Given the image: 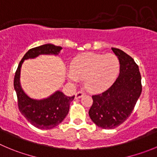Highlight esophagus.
I'll return each mask as SVG.
<instances>
[{
    "label": "esophagus",
    "instance_id": "obj_1",
    "mask_svg": "<svg viewBox=\"0 0 157 157\" xmlns=\"http://www.w3.org/2000/svg\"><path fill=\"white\" fill-rule=\"evenodd\" d=\"M83 92L82 91V90H79V91H77V93H76L75 94V98L76 99H78V98H80L82 96H83Z\"/></svg>",
    "mask_w": 157,
    "mask_h": 157
}]
</instances>
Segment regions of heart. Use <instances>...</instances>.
<instances>
[{"label": "heart", "instance_id": "heart-1", "mask_svg": "<svg viewBox=\"0 0 157 157\" xmlns=\"http://www.w3.org/2000/svg\"><path fill=\"white\" fill-rule=\"evenodd\" d=\"M119 70V60L114 54L87 52L74 59L67 75L73 83H77L78 79L84 80L90 91L101 92L112 85Z\"/></svg>", "mask_w": 157, "mask_h": 157}]
</instances>
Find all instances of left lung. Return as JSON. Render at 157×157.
<instances>
[{
    "mask_svg": "<svg viewBox=\"0 0 157 157\" xmlns=\"http://www.w3.org/2000/svg\"><path fill=\"white\" fill-rule=\"evenodd\" d=\"M112 49L119 60V75L108 90L92 96L89 110L93 122L105 129L116 128L130 116L142 92L138 65L121 49Z\"/></svg>",
    "mask_w": 157,
    "mask_h": 157,
    "instance_id": "1",
    "label": "left lung"
}]
</instances>
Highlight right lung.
<instances>
[{
    "mask_svg": "<svg viewBox=\"0 0 157 157\" xmlns=\"http://www.w3.org/2000/svg\"><path fill=\"white\" fill-rule=\"evenodd\" d=\"M62 47L52 44H45L29 49L19 63L14 75V87L19 111L32 125L40 129H51L62 122L68 114L70 102L74 100V96L67 97L63 92L57 90L47 98L42 100L31 98L21 87L20 70L25 59H34L43 54L58 55Z\"/></svg>",
    "mask_w": 157,
    "mask_h": 157,
    "instance_id": "right-lung-1",
    "label": "right lung"
}]
</instances>
